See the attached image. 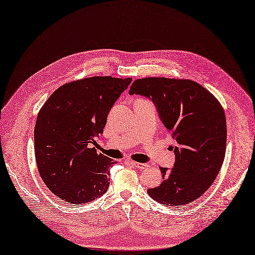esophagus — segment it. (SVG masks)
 <instances>
[{
	"label": "esophagus",
	"instance_id": "1",
	"mask_svg": "<svg viewBox=\"0 0 255 255\" xmlns=\"http://www.w3.org/2000/svg\"><path fill=\"white\" fill-rule=\"evenodd\" d=\"M128 163L131 164L133 167L139 168V169H145L148 167V164H146V163H138V162H134V161H128Z\"/></svg>",
	"mask_w": 255,
	"mask_h": 255
}]
</instances>
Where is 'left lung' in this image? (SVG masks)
I'll use <instances>...</instances> for the list:
<instances>
[{
  "instance_id": "obj_1",
  "label": "left lung",
  "mask_w": 255,
  "mask_h": 255,
  "mask_svg": "<svg viewBox=\"0 0 255 255\" xmlns=\"http://www.w3.org/2000/svg\"><path fill=\"white\" fill-rule=\"evenodd\" d=\"M130 95L150 100L175 141L174 167H160L163 181L148 188L155 201L179 207L198 199L214 182L226 154L223 107L201 85L187 79L148 77L133 81Z\"/></svg>"
}]
</instances>
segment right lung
Instances as JSON below:
<instances>
[{
	"label": "right lung",
	"instance_id": "obj_1",
	"mask_svg": "<svg viewBox=\"0 0 255 255\" xmlns=\"http://www.w3.org/2000/svg\"><path fill=\"white\" fill-rule=\"evenodd\" d=\"M132 78L95 76L65 84L48 97L35 126V155L45 185L60 199L85 204L103 196L114 161L90 148Z\"/></svg>",
	"mask_w": 255,
	"mask_h": 255
}]
</instances>
